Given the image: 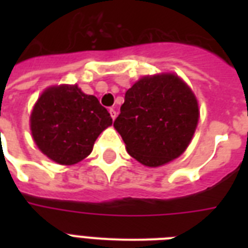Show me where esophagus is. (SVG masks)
I'll return each instance as SVG.
<instances>
[{
	"mask_svg": "<svg viewBox=\"0 0 248 248\" xmlns=\"http://www.w3.org/2000/svg\"><path fill=\"white\" fill-rule=\"evenodd\" d=\"M109 113H110V117H112V120H114L117 117V112L114 108H109Z\"/></svg>",
	"mask_w": 248,
	"mask_h": 248,
	"instance_id": "esophagus-1",
	"label": "esophagus"
}]
</instances>
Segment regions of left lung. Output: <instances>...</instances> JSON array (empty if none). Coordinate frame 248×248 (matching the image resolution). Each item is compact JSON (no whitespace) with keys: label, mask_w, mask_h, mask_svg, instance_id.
<instances>
[{"label":"left lung","mask_w":248,"mask_h":248,"mask_svg":"<svg viewBox=\"0 0 248 248\" xmlns=\"http://www.w3.org/2000/svg\"><path fill=\"white\" fill-rule=\"evenodd\" d=\"M200 118L198 103L176 75L145 76L124 95L114 128L128 155L149 167H158L183 155Z\"/></svg>","instance_id":"8db88e82"}]
</instances>
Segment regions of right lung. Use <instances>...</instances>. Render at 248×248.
Wrapping results in <instances>:
<instances>
[{
	"label": "right lung",
	"instance_id": "add662e5",
	"mask_svg": "<svg viewBox=\"0 0 248 248\" xmlns=\"http://www.w3.org/2000/svg\"><path fill=\"white\" fill-rule=\"evenodd\" d=\"M112 122L96 96L86 95L77 85H60L38 97L31 114V131L45 155L69 166L91 153L97 136Z\"/></svg>",
	"mask_w": 248,
	"mask_h": 248
}]
</instances>
